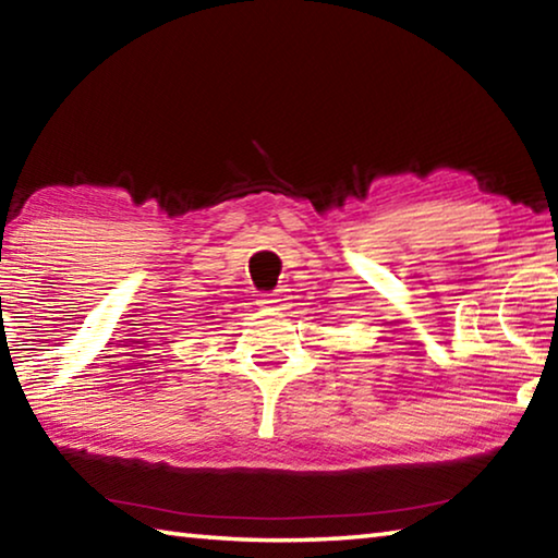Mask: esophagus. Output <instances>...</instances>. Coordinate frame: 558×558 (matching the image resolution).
Returning a JSON list of instances; mask_svg holds the SVG:
<instances>
[{"instance_id": "obj_1", "label": "esophagus", "mask_w": 558, "mask_h": 558, "mask_svg": "<svg viewBox=\"0 0 558 558\" xmlns=\"http://www.w3.org/2000/svg\"><path fill=\"white\" fill-rule=\"evenodd\" d=\"M286 295H282V292H266V295H260V300H258V305L260 307H266V310H282L286 307Z\"/></svg>"}]
</instances>
